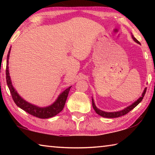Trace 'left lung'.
<instances>
[{
    "instance_id": "obj_1",
    "label": "left lung",
    "mask_w": 155,
    "mask_h": 155,
    "mask_svg": "<svg viewBox=\"0 0 155 155\" xmlns=\"http://www.w3.org/2000/svg\"><path fill=\"white\" fill-rule=\"evenodd\" d=\"M131 37H132L133 40H134L136 43L140 44V41H139L137 40H136V38H135L134 36H133V34H131ZM146 91V87L144 89V90L143 91L142 94H141V96L137 100V101H135L134 103H132L131 104H130V105L128 106L127 107H126V108H124V109L121 110V111H115V112H107V111H102V110L99 109L98 108H97L95 103H94V99L92 98V106H93V108H94V111H96V113L97 114H98L99 115H101V116L103 117H107V118H115V117H121V116H122V115H126L127 114H128V113L129 112V111H130L131 110L134 109L135 107L137 106L139 103H141V101H142V99H143V98L144 97V95H145Z\"/></svg>"
}]
</instances>
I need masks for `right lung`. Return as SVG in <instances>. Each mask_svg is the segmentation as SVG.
<instances>
[{"instance_id": "add662e5", "label": "right lung", "mask_w": 155, "mask_h": 155, "mask_svg": "<svg viewBox=\"0 0 155 155\" xmlns=\"http://www.w3.org/2000/svg\"><path fill=\"white\" fill-rule=\"evenodd\" d=\"M10 51H11V48H10L8 54H7L6 66V79L7 86H8V87L9 89L10 92H11L13 100H14V103L16 104V105L18 107H20V109L24 110L26 112H27L28 114L41 119H48L50 118V117H54V115H57L59 113L61 112L63 109H64L65 101H66L68 98V94H69L70 90L72 86H70V87L67 88L66 90H65L63 92L60 94L56 101L49 106L41 107L26 101L24 98H22V97L19 95V94L17 92V91L15 90V89L12 85L9 70V59Z\"/></svg>"}]
</instances>
